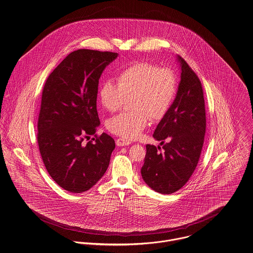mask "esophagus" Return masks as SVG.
Listing matches in <instances>:
<instances>
[{
  "instance_id": "obj_1",
  "label": "esophagus",
  "mask_w": 253,
  "mask_h": 253,
  "mask_svg": "<svg viewBox=\"0 0 253 253\" xmlns=\"http://www.w3.org/2000/svg\"><path fill=\"white\" fill-rule=\"evenodd\" d=\"M116 144H117V146H119V147H124V146H128V145H130V142L127 141V140H125V139H123V138H118V139L116 140Z\"/></svg>"
}]
</instances>
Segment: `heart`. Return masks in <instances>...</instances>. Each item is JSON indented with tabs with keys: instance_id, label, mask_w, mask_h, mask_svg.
<instances>
[{
	"instance_id": "b5f03b06",
	"label": "heart",
	"mask_w": 253,
	"mask_h": 253,
	"mask_svg": "<svg viewBox=\"0 0 253 253\" xmlns=\"http://www.w3.org/2000/svg\"><path fill=\"white\" fill-rule=\"evenodd\" d=\"M117 81L105 80L98 89L102 106L115 112L130 97L132 111L112 117L107 122L108 129L125 139H135L152 120H160L171 106L176 93V76L169 69L140 62L121 69Z\"/></svg>"
}]
</instances>
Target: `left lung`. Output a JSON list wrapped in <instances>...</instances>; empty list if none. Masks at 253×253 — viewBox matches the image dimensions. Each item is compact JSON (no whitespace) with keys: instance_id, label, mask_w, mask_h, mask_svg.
Wrapping results in <instances>:
<instances>
[{"instance_id":"1","label":"left lung","mask_w":253,"mask_h":253,"mask_svg":"<svg viewBox=\"0 0 253 253\" xmlns=\"http://www.w3.org/2000/svg\"><path fill=\"white\" fill-rule=\"evenodd\" d=\"M176 58L181 70L178 91L153 135L163 150L147 145L141 168L144 182L161 194L174 193L187 183L197 166L206 131L201 82L183 58Z\"/></svg>"}]
</instances>
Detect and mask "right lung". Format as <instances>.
<instances>
[{
  "mask_svg": "<svg viewBox=\"0 0 253 253\" xmlns=\"http://www.w3.org/2000/svg\"><path fill=\"white\" fill-rule=\"evenodd\" d=\"M118 53L78 49L46 80L38 123L40 152L51 178L73 193L89 190L106 172L115 141L106 133L84 144L100 125L98 80Z\"/></svg>",
  "mask_w": 253,
  "mask_h": 253,
  "instance_id": "add662e5",
  "label": "right lung"
}]
</instances>
